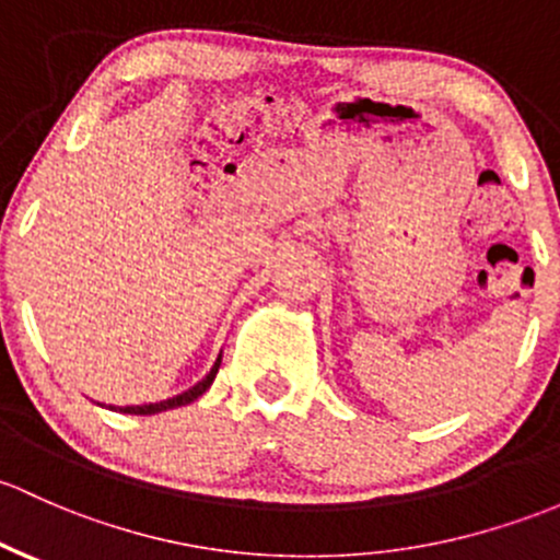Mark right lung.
Masks as SVG:
<instances>
[{"mask_svg":"<svg viewBox=\"0 0 560 560\" xmlns=\"http://www.w3.org/2000/svg\"><path fill=\"white\" fill-rule=\"evenodd\" d=\"M218 366H221V355H218L215 364H212L210 372H207L205 377L199 380V383L191 385V388H188V390H183V394L172 396V399L153 401V405H129V407H113V405H109V409H115V412H126V415H155V412H166V409L186 407V405H191V401L199 399V396L205 394L207 388H210L212 380H215V374H218Z\"/></svg>","mask_w":560,"mask_h":560,"instance_id":"right-lung-1","label":"right lung"}]
</instances>
